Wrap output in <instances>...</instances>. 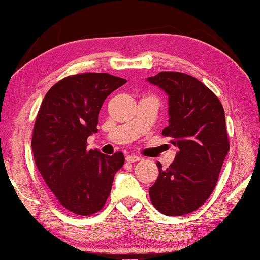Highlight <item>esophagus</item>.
Masks as SVG:
<instances>
[{"mask_svg": "<svg viewBox=\"0 0 260 260\" xmlns=\"http://www.w3.org/2000/svg\"><path fill=\"white\" fill-rule=\"evenodd\" d=\"M139 160H141V157H139V156H135V155L126 156V161H128V162H136Z\"/></svg>", "mask_w": 260, "mask_h": 260, "instance_id": "obj_1", "label": "esophagus"}]
</instances>
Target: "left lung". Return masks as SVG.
Masks as SVG:
<instances>
[{
  "instance_id": "obj_1",
  "label": "left lung",
  "mask_w": 260,
  "mask_h": 260,
  "mask_svg": "<svg viewBox=\"0 0 260 260\" xmlns=\"http://www.w3.org/2000/svg\"><path fill=\"white\" fill-rule=\"evenodd\" d=\"M148 82L169 96V126L161 134L171 136L178 152L149 188L155 208L177 217L192 212L209 199L230 151L225 111L204 83L180 72H159Z\"/></svg>"
}]
</instances>
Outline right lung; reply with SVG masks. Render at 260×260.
I'll return each mask as SVG.
<instances>
[{
  "mask_svg": "<svg viewBox=\"0 0 260 260\" xmlns=\"http://www.w3.org/2000/svg\"><path fill=\"white\" fill-rule=\"evenodd\" d=\"M126 82L108 73L77 74L57 82L42 101L33 129L34 161L70 212L85 217L99 212L124 165L121 152L88 150L87 139L98 132L104 100Z\"/></svg>",
  "mask_w": 260,
  "mask_h": 260,
  "instance_id": "right-lung-1",
  "label": "right lung"
}]
</instances>
